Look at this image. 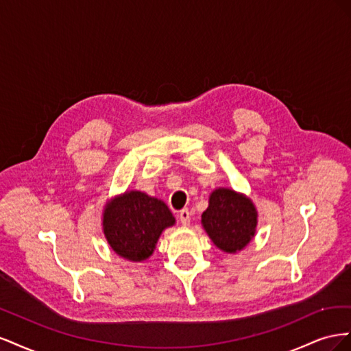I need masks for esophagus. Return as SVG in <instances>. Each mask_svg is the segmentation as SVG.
I'll list each match as a JSON object with an SVG mask.
<instances>
[{
  "label": "esophagus",
  "instance_id": "esophagus-1",
  "mask_svg": "<svg viewBox=\"0 0 351 351\" xmlns=\"http://www.w3.org/2000/svg\"><path fill=\"white\" fill-rule=\"evenodd\" d=\"M178 219L182 221L183 226H189V222H190V212H189V209H182V210H180Z\"/></svg>",
  "mask_w": 351,
  "mask_h": 351
}]
</instances>
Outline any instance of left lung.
<instances>
[{
  "label": "left lung",
  "instance_id": "left-lung-1",
  "mask_svg": "<svg viewBox=\"0 0 351 351\" xmlns=\"http://www.w3.org/2000/svg\"><path fill=\"white\" fill-rule=\"evenodd\" d=\"M202 226L218 249L237 253L254 237L258 210L247 196L219 187L209 196V206L202 214Z\"/></svg>",
  "mask_w": 351,
  "mask_h": 351
}]
</instances>
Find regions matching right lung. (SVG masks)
Instances as JSON below:
<instances>
[{
    "label": "right lung",
    "instance_id": "obj_1",
    "mask_svg": "<svg viewBox=\"0 0 351 351\" xmlns=\"http://www.w3.org/2000/svg\"><path fill=\"white\" fill-rule=\"evenodd\" d=\"M176 218L162 200L130 190L108 202L102 214V228L111 249L119 256L142 262L154 253L162 231Z\"/></svg>",
    "mask_w": 351,
    "mask_h": 351
}]
</instances>
